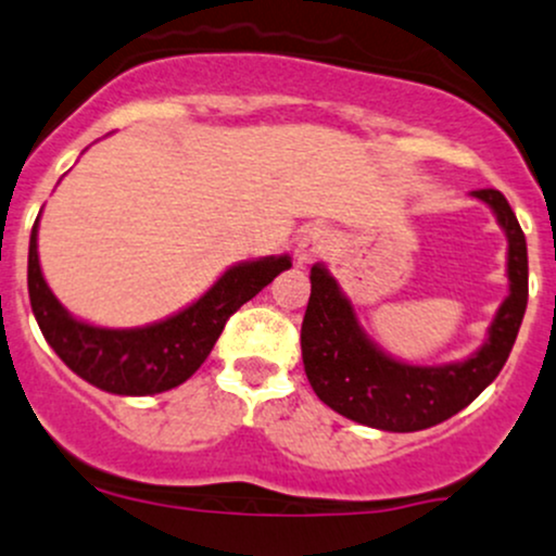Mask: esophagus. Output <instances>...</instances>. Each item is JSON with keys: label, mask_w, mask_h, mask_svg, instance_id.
I'll list each match as a JSON object with an SVG mask.
<instances>
[{"label": "esophagus", "mask_w": 556, "mask_h": 556, "mask_svg": "<svg viewBox=\"0 0 556 556\" xmlns=\"http://www.w3.org/2000/svg\"><path fill=\"white\" fill-rule=\"evenodd\" d=\"M327 244H330V233L319 229V226H312V229L303 231L301 239H298V261L301 263L317 261L327 250Z\"/></svg>", "instance_id": "esophagus-1"}]
</instances>
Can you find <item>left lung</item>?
<instances>
[{
	"label": "left lung",
	"instance_id": "1",
	"mask_svg": "<svg viewBox=\"0 0 556 556\" xmlns=\"http://www.w3.org/2000/svg\"><path fill=\"white\" fill-rule=\"evenodd\" d=\"M509 237L511 293L475 356L445 367H418L386 356L367 341L354 308L323 266L312 268V295L301 325V352L314 394L341 416L383 431H420L477 400L509 359L528 308V242L498 189H477Z\"/></svg>",
	"mask_w": 556,
	"mask_h": 556
}]
</instances>
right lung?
Instances as JSON below:
<instances>
[{
  "label": "right lung",
  "mask_w": 556,
  "mask_h": 556,
  "mask_svg": "<svg viewBox=\"0 0 556 556\" xmlns=\"http://www.w3.org/2000/svg\"><path fill=\"white\" fill-rule=\"evenodd\" d=\"M37 224L28 242V298L39 330L79 378L111 394H160L189 381L213 352L231 314L258 295L279 271L293 266L288 255L239 263L200 301L165 323L138 330H106L77 323L47 288L37 255Z\"/></svg>",
  "instance_id": "obj_1"
}]
</instances>
